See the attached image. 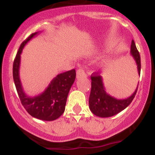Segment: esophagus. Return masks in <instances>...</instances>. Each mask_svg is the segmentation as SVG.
<instances>
[{
    "mask_svg": "<svg viewBox=\"0 0 155 155\" xmlns=\"http://www.w3.org/2000/svg\"><path fill=\"white\" fill-rule=\"evenodd\" d=\"M76 75H77V78H83V77L86 76L85 72H84V71L82 69V68H80V69H78V71H77Z\"/></svg>",
    "mask_w": 155,
    "mask_h": 155,
    "instance_id": "34e87169",
    "label": "esophagus"
}]
</instances>
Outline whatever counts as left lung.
Segmentation results:
<instances>
[{
	"mask_svg": "<svg viewBox=\"0 0 155 155\" xmlns=\"http://www.w3.org/2000/svg\"><path fill=\"white\" fill-rule=\"evenodd\" d=\"M130 53L136 61L138 74H140V57L134 40L131 42ZM97 74H94L91 77V89L89 97V109L93 114L98 117H111L125 109L132 102L136 95L138 85L132 95L125 99H117L106 92L102 76L97 75Z\"/></svg>",
	"mask_w": 155,
	"mask_h": 155,
	"instance_id": "obj_1",
	"label": "left lung"
}]
</instances>
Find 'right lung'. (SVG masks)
<instances>
[{
	"label": "right lung",
	"instance_id": "add662e5",
	"mask_svg": "<svg viewBox=\"0 0 155 155\" xmlns=\"http://www.w3.org/2000/svg\"><path fill=\"white\" fill-rule=\"evenodd\" d=\"M40 31L32 33L22 42L19 47L13 64V78L17 92L22 105L32 117L44 121H53L58 119L64 113L68 93L76 78L75 70L60 74L55 77L48 87L40 94L29 96L22 87L19 69L21 64V54L23 48L33 37Z\"/></svg>",
	"mask_w": 155,
	"mask_h": 155
}]
</instances>
